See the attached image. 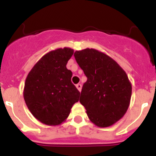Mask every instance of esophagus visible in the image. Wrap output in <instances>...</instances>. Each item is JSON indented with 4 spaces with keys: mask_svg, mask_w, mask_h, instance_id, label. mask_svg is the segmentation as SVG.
<instances>
[{
    "mask_svg": "<svg viewBox=\"0 0 156 156\" xmlns=\"http://www.w3.org/2000/svg\"><path fill=\"white\" fill-rule=\"evenodd\" d=\"M76 89H78V90H79L80 92V90H81V88H82V85L80 84H77L76 85Z\"/></svg>",
    "mask_w": 156,
    "mask_h": 156,
    "instance_id": "34e87169",
    "label": "esophagus"
}]
</instances>
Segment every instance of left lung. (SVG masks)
Instances as JSON below:
<instances>
[{
    "label": "left lung",
    "mask_w": 156,
    "mask_h": 156,
    "mask_svg": "<svg viewBox=\"0 0 156 156\" xmlns=\"http://www.w3.org/2000/svg\"><path fill=\"white\" fill-rule=\"evenodd\" d=\"M74 56L87 76L80 98L87 115L98 127L112 126L129 107L132 84L126 72L112 58L98 49L76 50Z\"/></svg>",
    "instance_id": "8db88e82"
}]
</instances>
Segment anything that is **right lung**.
I'll return each mask as SVG.
<instances>
[{
  "instance_id": "obj_1",
  "label": "right lung",
  "mask_w": 156,
  "mask_h": 156,
  "mask_svg": "<svg viewBox=\"0 0 156 156\" xmlns=\"http://www.w3.org/2000/svg\"><path fill=\"white\" fill-rule=\"evenodd\" d=\"M74 50L68 47L49 51L29 72L23 98L30 112L42 124L60 125L79 101L80 92L71 81L72 72L67 63Z\"/></svg>"
}]
</instances>
